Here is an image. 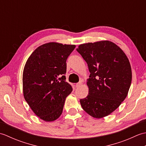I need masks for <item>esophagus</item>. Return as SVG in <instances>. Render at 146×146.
I'll return each mask as SVG.
<instances>
[{
	"label": "esophagus",
	"mask_w": 146,
	"mask_h": 146,
	"mask_svg": "<svg viewBox=\"0 0 146 146\" xmlns=\"http://www.w3.org/2000/svg\"><path fill=\"white\" fill-rule=\"evenodd\" d=\"M82 85V82H78V83H77L75 85V86H76V88H79L80 86H81Z\"/></svg>",
	"instance_id": "obj_1"
}]
</instances>
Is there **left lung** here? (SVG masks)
Instances as JSON below:
<instances>
[{
	"label": "left lung",
	"instance_id": "left-lung-1",
	"mask_svg": "<svg viewBox=\"0 0 146 146\" xmlns=\"http://www.w3.org/2000/svg\"><path fill=\"white\" fill-rule=\"evenodd\" d=\"M76 51L88 64V95L80 99L83 109L100 119L113 112L125 100L132 81L129 59L122 49L110 41L88 42Z\"/></svg>",
	"mask_w": 146,
	"mask_h": 146
}]
</instances>
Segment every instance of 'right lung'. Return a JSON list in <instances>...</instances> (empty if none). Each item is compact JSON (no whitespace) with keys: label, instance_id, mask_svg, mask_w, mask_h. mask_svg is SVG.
Returning a JSON list of instances; mask_svg holds the SVG:
<instances>
[{"label":"right lung","instance_id":"1","mask_svg":"<svg viewBox=\"0 0 146 146\" xmlns=\"http://www.w3.org/2000/svg\"><path fill=\"white\" fill-rule=\"evenodd\" d=\"M75 45L48 42L37 48L24 68L23 94L33 112L46 122L60 117L72 87L66 82V60Z\"/></svg>","mask_w":146,"mask_h":146}]
</instances>
